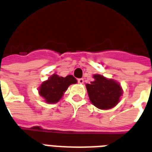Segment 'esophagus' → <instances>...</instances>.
<instances>
[{
    "label": "esophagus",
    "mask_w": 152,
    "mask_h": 152,
    "mask_svg": "<svg viewBox=\"0 0 152 152\" xmlns=\"http://www.w3.org/2000/svg\"><path fill=\"white\" fill-rule=\"evenodd\" d=\"M83 79H78V83H80V84H83Z\"/></svg>",
    "instance_id": "34e87169"
}]
</instances>
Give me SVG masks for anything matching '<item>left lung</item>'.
I'll list each match as a JSON object with an SVG mask.
<instances>
[{"mask_svg": "<svg viewBox=\"0 0 152 152\" xmlns=\"http://www.w3.org/2000/svg\"><path fill=\"white\" fill-rule=\"evenodd\" d=\"M95 79L91 83L86 84L91 102L100 110H109L120 102L123 94L121 86L118 82L105 76L95 74Z\"/></svg>", "mask_w": 152, "mask_h": 152, "instance_id": "8db88e82", "label": "left lung"}]
</instances>
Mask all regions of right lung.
Masks as SVG:
<instances>
[{
    "label": "right lung",
    "mask_w": 152,
    "mask_h": 152,
    "mask_svg": "<svg viewBox=\"0 0 152 152\" xmlns=\"http://www.w3.org/2000/svg\"><path fill=\"white\" fill-rule=\"evenodd\" d=\"M76 83V79L72 75L62 77L54 73L47 80L42 83L39 88V93L46 103H57L63 97L69 86Z\"/></svg>",
    "instance_id": "right-lung-1"
}]
</instances>
